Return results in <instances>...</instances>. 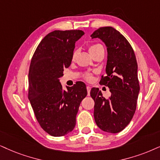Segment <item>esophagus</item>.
I'll use <instances>...</instances> for the list:
<instances>
[{
  "instance_id": "obj_1",
  "label": "esophagus",
  "mask_w": 160,
  "mask_h": 160,
  "mask_svg": "<svg viewBox=\"0 0 160 160\" xmlns=\"http://www.w3.org/2000/svg\"><path fill=\"white\" fill-rule=\"evenodd\" d=\"M86 89H87V92H88V96H89L90 92H91V87L90 86H87Z\"/></svg>"
}]
</instances>
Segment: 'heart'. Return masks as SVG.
<instances>
[{
  "label": "heart",
  "instance_id": "1",
  "mask_svg": "<svg viewBox=\"0 0 160 160\" xmlns=\"http://www.w3.org/2000/svg\"><path fill=\"white\" fill-rule=\"evenodd\" d=\"M100 48H102V45H100V44H94V45L90 46L89 48H88V50H89L90 54H92L94 53V52H96L97 50L100 49ZM76 54H77V52H74L73 54H72V60H74V58H75V56H76ZM86 79L87 80H88V81H91V80H92V76L91 75V74H86Z\"/></svg>",
  "mask_w": 160,
  "mask_h": 160
}]
</instances>
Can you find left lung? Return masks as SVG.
Returning <instances> with one entry per match:
<instances>
[{"label":"left lung","instance_id":"left-lung-1","mask_svg":"<svg viewBox=\"0 0 160 160\" xmlns=\"http://www.w3.org/2000/svg\"><path fill=\"white\" fill-rule=\"evenodd\" d=\"M91 37L100 39L107 48L106 74L100 83L112 94L106 99L99 88H92L94 120L101 130L116 134L128 125L136 111L139 92L136 57L126 38L112 26L97 29Z\"/></svg>","mask_w":160,"mask_h":160}]
</instances>
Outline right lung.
Masks as SVG:
<instances>
[{
	"label": "right lung",
	"instance_id": "right-lung-1",
	"mask_svg": "<svg viewBox=\"0 0 160 160\" xmlns=\"http://www.w3.org/2000/svg\"><path fill=\"white\" fill-rule=\"evenodd\" d=\"M82 30H55L43 38L36 48L29 72V100L41 128L53 137L73 130L80 102L87 95L81 81L62 90L59 79L72 60Z\"/></svg>",
	"mask_w": 160,
	"mask_h": 160
}]
</instances>
